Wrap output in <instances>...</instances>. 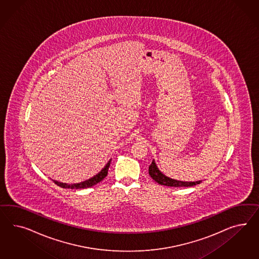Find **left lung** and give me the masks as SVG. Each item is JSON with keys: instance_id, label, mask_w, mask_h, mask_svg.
I'll return each mask as SVG.
<instances>
[{"instance_id": "obj_1", "label": "left lung", "mask_w": 259, "mask_h": 259, "mask_svg": "<svg viewBox=\"0 0 259 259\" xmlns=\"http://www.w3.org/2000/svg\"><path fill=\"white\" fill-rule=\"evenodd\" d=\"M149 175L154 179L155 182L158 183L162 186L166 187H175V188H180V187H193L198 185L202 181H196V182H183V181H177L175 179H170L167 176L163 175L160 170L157 168L155 162L153 160L152 164L149 166Z\"/></svg>"}]
</instances>
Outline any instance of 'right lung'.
<instances>
[{
    "mask_svg": "<svg viewBox=\"0 0 259 259\" xmlns=\"http://www.w3.org/2000/svg\"><path fill=\"white\" fill-rule=\"evenodd\" d=\"M110 162L111 160L108 161V163L106 164L105 168H103L98 175H95L94 177H92L91 179L84 181V182L79 183V184H71V185H68V184H65V183L57 182V181H54L55 184H56L57 186L63 188V189H88V188H91L93 187L94 185L98 184L101 182L102 180L105 179V176L107 175L108 172V168L110 166Z\"/></svg>",
    "mask_w": 259,
    "mask_h": 259,
    "instance_id": "right-lung-1",
    "label": "right lung"
}]
</instances>
